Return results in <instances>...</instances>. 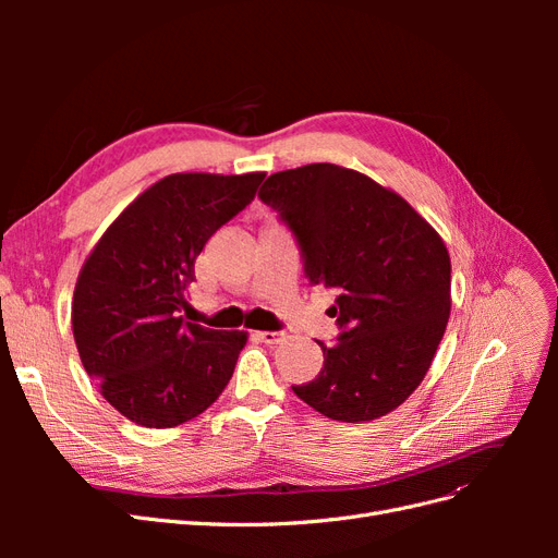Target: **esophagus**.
Returning a JSON list of instances; mask_svg holds the SVG:
<instances>
[{
    "label": "esophagus",
    "instance_id": "1",
    "mask_svg": "<svg viewBox=\"0 0 558 558\" xmlns=\"http://www.w3.org/2000/svg\"><path fill=\"white\" fill-rule=\"evenodd\" d=\"M256 337H258V342H265V344H277L281 337H283V332H277V330H263V332H256Z\"/></svg>",
    "mask_w": 558,
    "mask_h": 558
}]
</instances>
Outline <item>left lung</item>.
I'll return each instance as SVG.
<instances>
[{
	"mask_svg": "<svg viewBox=\"0 0 558 558\" xmlns=\"http://www.w3.org/2000/svg\"><path fill=\"white\" fill-rule=\"evenodd\" d=\"M263 205L298 242L305 277L335 291L337 344L293 386L335 421H373L424 381L451 310L445 242L408 202L361 172L314 162L267 177Z\"/></svg>",
	"mask_w": 558,
	"mask_h": 558,
	"instance_id": "8db88e82",
	"label": "left lung"
}]
</instances>
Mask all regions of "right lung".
<instances>
[{
	"label": "right lung",
	"instance_id": "right-lung-1",
	"mask_svg": "<svg viewBox=\"0 0 558 558\" xmlns=\"http://www.w3.org/2000/svg\"><path fill=\"white\" fill-rule=\"evenodd\" d=\"M263 179L165 177L116 218L83 265L72 302L78 356L111 408L134 424H185L228 386L246 332L179 314L199 251L256 197Z\"/></svg>",
	"mask_w": 558,
	"mask_h": 558
}]
</instances>
